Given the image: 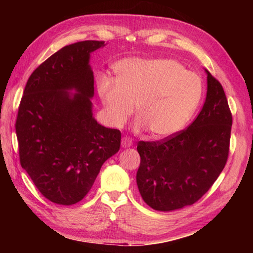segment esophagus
I'll return each instance as SVG.
<instances>
[{
  "mask_svg": "<svg viewBox=\"0 0 253 253\" xmlns=\"http://www.w3.org/2000/svg\"><path fill=\"white\" fill-rule=\"evenodd\" d=\"M132 146V140L129 137H124L122 139V147L123 148H129Z\"/></svg>",
  "mask_w": 253,
  "mask_h": 253,
  "instance_id": "34e87169",
  "label": "esophagus"
}]
</instances>
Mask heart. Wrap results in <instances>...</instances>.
I'll list each match as a JSON object with an SVG mask.
<instances>
[{
  "label": "heart",
  "mask_w": 253,
  "mask_h": 253,
  "mask_svg": "<svg viewBox=\"0 0 253 253\" xmlns=\"http://www.w3.org/2000/svg\"><path fill=\"white\" fill-rule=\"evenodd\" d=\"M114 71L116 79H98L107 122L114 127L125 125L136 105L137 129L168 137L185 126L201 100L200 76L174 60L126 58Z\"/></svg>",
  "instance_id": "heart-1"
}]
</instances>
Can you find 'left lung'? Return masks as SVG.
<instances>
[{"mask_svg": "<svg viewBox=\"0 0 253 253\" xmlns=\"http://www.w3.org/2000/svg\"><path fill=\"white\" fill-rule=\"evenodd\" d=\"M207 74V98L196 120L161 140L138 142V189L157 211L196 203L226 165L233 115L221 83Z\"/></svg>", "mask_w": 253, "mask_h": 253, "instance_id": "1", "label": "left lung"}]
</instances>
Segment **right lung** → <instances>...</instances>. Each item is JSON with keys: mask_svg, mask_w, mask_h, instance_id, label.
I'll return each instance as SVG.
<instances>
[{"mask_svg": "<svg viewBox=\"0 0 253 253\" xmlns=\"http://www.w3.org/2000/svg\"><path fill=\"white\" fill-rule=\"evenodd\" d=\"M104 41L62 47L28 79L16 118L20 165L41 195L63 206L82 201L105 161L118 152L121 131L92 116L90 53ZM78 93L71 96L67 89Z\"/></svg>", "mask_w": 253, "mask_h": 253, "instance_id": "add662e5", "label": "right lung"}]
</instances>
